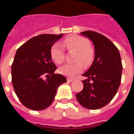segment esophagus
I'll use <instances>...</instances> for the list:
<instances>
[{
  "label": "esophagus",
  "mask_w": 134,
  "mask_h": 134,
  "mask_svg": "<svg viewBox=\"0 0 134 134\" xmlns=\"http://www.w3.org/2000/svg\"><path fill=\"white\" fill-rule=\"evenodd\" d=\"M74 81V79H71V78H67V82H72Z\"/></svg>",
  "instance_id": "esophagus-1"
}]
</instances>
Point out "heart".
Masks as SVG:
<instances>
[{"mask_svg": "<svg viewBox=\"0 0 134 134\" xmlns=\"http://www.w3.org/2000/svg\"><path fill=\"white\" fill-rule=\"evenodd\" d=\"M64 47L68 50L77 51L73 64H66L59 68V72L66 77H73L82 72L83 64L88 65L92 63L94 59V52L89 47V41L87 38L80 36H72L64 40ZM50 57L56 64H61L64 59V49L63 46L59 42L52 44L50 48Z\"/></svg>", "mask_w": 134, "mask_h": 134, "instance_id": "heart-1", "label": "heart"}]
</instances>
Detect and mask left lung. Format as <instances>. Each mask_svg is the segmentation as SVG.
Returning <instances> with one entry per match:
<instances>
[{"mask_svg":"<svg viewBox=\"0 0 134 134\" xmlns=\"http://www.w3.org/2000/svg\"><path fill=\"white\" fill-rule=\"evenodd\" d=\"M80 34L93 41L95 58L82 75L87 79L82 81L83 90L76 94V98L85 108L99 109L109 103L120 86L123 69L121 56L117 47L103 35L93 31Z\"/></svg>","mask_w":134,"mask_h":134,"instance_id":"left-lung-1","label":"left lung"}]
</instances>
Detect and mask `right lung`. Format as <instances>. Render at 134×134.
<instances>
[{"mask_svg":"<svg viewBox=\"0 0 134 134\" xmlns=\"http://www.w3.org/2000/svg\"><path fill=\"white\" fill-rule=\"evenodd\" d=\"M62 36H36L16 51L11 66L12 84L19 100L29 109L41 110L48 108L59 86L67 82L61 74H54L57 67L50 57V48Z\"/></svg>","mask_w":134,"mask_h":134,"instance_id":"obj_1","label":"right lung"}]
</instances>
